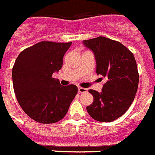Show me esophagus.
<instances>
[{
    "label": "esophagus",
    "mask_w": 155,
    "mask_h": 155,
    "mask_svg": "<svg viewBox=\"0 0 155 155\" xmlns=\"http://www.w3.org/2000/svg\"><path fill=\"white\" fill-rule=\"evenodd\" d=\"M88 92V89L85 88H82V87H79L78 88V92L79 93H84V92Z\"/></svg>",
    "instance_id": "esophagus-1"
}]
</instances>
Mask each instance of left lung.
I'll use <instances>...</instances> for the list:
<instances>
[{"mask_svg":"<svg viewBox=\"0 0 155 155\" xmlns=\"http://www.w3.org/2000/svg\"><path fill=\"white\" fill-rule=\"evenodd\" d=\"M94 52L96 74L105 79L102 92L93 89V103L86 107L93 119L110 122L129 109L137 92L139 73L133 52L119 41L98 37L83 41Z\"/></svg>","mask_w":155,"mask_h":155,"instance_id":"obj_1","label":"left lung"}]
</instances>
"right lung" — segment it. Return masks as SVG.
<instances>
[{
	"label": "right lung",
	"mask_w": 155,
	"mask_h": 155,
	"mask_svg": "<svg viewBox=\"0 0 155 155\" xmlns=\"http://www.w3.org/2000/svg\"><path fill=\"white\" fill-rule=\"evenodd\" d=\"M72 42H38L20 52L12 68L15 97L22 110L42 124L60 121L78 93L74 84L61 85L52 78L63 66V58Z\"/></svg>",
	"instance_id": "1"
}]
</instances>
